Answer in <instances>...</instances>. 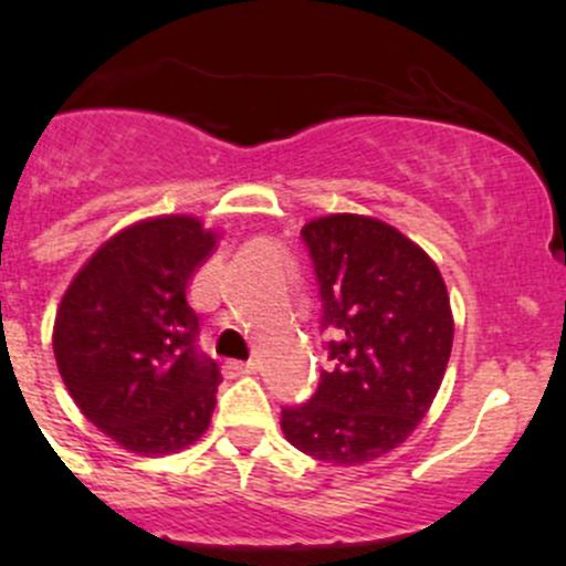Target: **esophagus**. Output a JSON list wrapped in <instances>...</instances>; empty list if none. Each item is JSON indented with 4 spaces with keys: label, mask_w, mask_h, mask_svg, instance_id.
I'll use <instances>...</instances> for the list:
<instances>
[{
    "label": "esophagus",
    "mask_w": 566,
    "mask_h": 566,
    "mask_svg": "<svg viewBox=\"0 0 566 566\" xmlns=\"http://www.w3.org/2000/svg\"><path fill=\"white\" fill-rule=\"evenodd\" d=\"M259 363L248 360V363H240V360H229L223 366V371L229 374V377H245V374H256Z\"/></svg>",
    "instance_id": "obj_1"
}]
</instances>
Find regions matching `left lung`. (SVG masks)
Masks as SVG:
<instances>
[{"label":"left lung","instance_id":"1","mask_svg":"<svg viewBox=\"0 0 566 566\" xmlns=\"http://www.w3.org/2000/svg\"><path fill=\"white\" fill-rule=\"evenodd\" d=\"M301 237L324 301L332 371L310 402L282 410L295 450L335 467L388 455L419 427L450 363V293L424 248L368 214H326Z\"/></svg>","mask_w":566,"mask_h":566}]
</instances>
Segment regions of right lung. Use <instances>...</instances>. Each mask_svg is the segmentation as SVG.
I'll return each instance as SVG.
<instances>
[{"instance_id":"1","label":"right lung","mask_w":566,"mask_h":566,"mask_svg":"<svg viewBox=\"0 0 566 566\" xmlns=\"http://www.w3.org/2000/svg\"><path fill=\"white\" fill-rule=\"evenodd\" d=\"M220 234L192 214L116 231L69 282L52 348L69 396L116 447L170 455L209 430L218 363L198 352L187 290Z\"/></svg>"}]
</instances>
